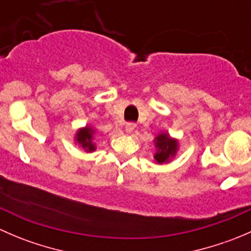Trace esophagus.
Returning a JSON list of instances; mask_svg holds the SVG:
<instances>
[{"instance_id": "obj_1", "label": "esophagus", "mask_w": 251, "mask_h": 251, "mask_svg": "<svg viewBox=\"0 0 251 251\" xmlns=\"http://www.w3.org/2000/svg\"><path fill=\"white\" fill-rule=\"evenodd\" d=\"M135 127H136L135 123H127V124H126V126H125V131L127 133H131V132H133Z\"/></svg>"}]
</instances>
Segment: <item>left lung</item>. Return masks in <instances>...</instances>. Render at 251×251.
Masks as SVG:
<instances>
[{
  "mask_svg": "<svg viewBox=\"0 0 251 251\" xmlns=\"http://www.w3.org/2000/svg\"><path fill=\"white\" fill-rule=\"evenodd\" d=\"M155 147L158 151L154 155V159L158 164H163L168 163L173 156H175L178 143L174 138H170L168 133H161L155 138Z\"/></svg>",
  "mask_w": 251,
  "mask_h": 251,
  "instance_id": "8db88e82",
  "label": "left lung"
}]
</instances>
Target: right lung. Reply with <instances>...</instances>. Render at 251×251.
Here are the masks:
<instances>
[{
	"label": "right lung",
	"instance_id": "1",
	"mask_svg": "<svg viewBox=\"0 0 251 251\" xmlns=\"http://www.w3.org/2000/svg\"><path fill=\"white\" fill-rule=\"evenodd\" d=\"M93 135H95V130L88 126L77 131L76 141L78 144L82 146V148L86 149V151H93L96 149L95 143H93Z\"/></svg>",
	"mask_w": 251,
	"mask_h": 251
}]
</instances>
